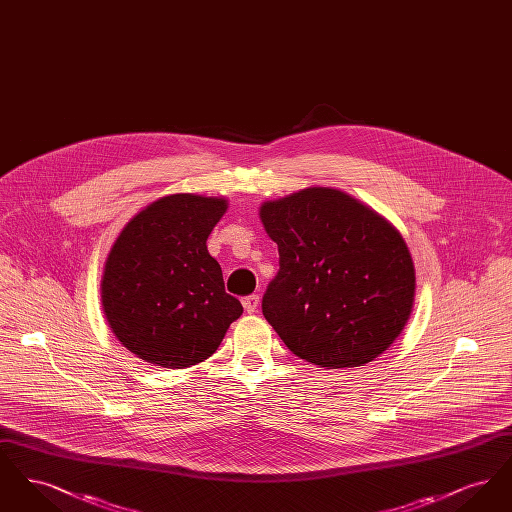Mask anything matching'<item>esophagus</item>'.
Masks as SVG:
<instances>
[{"instance_id":"34e87169","label":"esophagus","mask_w":512,"mask_h":512,"mask_svg":"<svg viewBox=\"0 0 512 512\" xmlns=\"http://www.w3.org/2000/svg\"><path fill=\"white\" fill-rule=\"evenodd\" d=\"M244 309L249 313V315H253L255 311H257V307H259V295H247L244 297Z\"/></svg>"}]
</instances>
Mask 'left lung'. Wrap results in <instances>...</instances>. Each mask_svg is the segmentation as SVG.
I'll return each mask as SVG.
<instances>
[{
  "instance_id": "1",
  "label": "left lung",
  "mask_w": 512,
  "mask_h": 512,
  "mask_svg": "<svg viewBox=\"0 0 512 512\" xmlns=\"http://www.w3.org/2000/svg\"><path fill=\"white\" fill-rule=\"evenodd\" d=\"M259 217L280 253L263 315L293 355L320 368L380 357L413 313L416 276L401 232L324 186L263 201Z\"/></svg>"
}]
</instances>
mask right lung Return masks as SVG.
<instances>
[{
    "instance_id": "1",
    "label": "right lung",
    "mask_w": 512,
    "mask_h": 512,
    "mask_svg": "<svg viewBox=\"0 0 512 512\" xmlns=\"http://www.w3.org/2000/svg\"><path fill=\"white\" fill-rule=\"evenodd\" d=\"M228 209L226 197L171 194L126 222L101 276V305L122 345L163 368L209 359L242 303L224 292L207 238Z\"/></svg>"
}]
</instances>
